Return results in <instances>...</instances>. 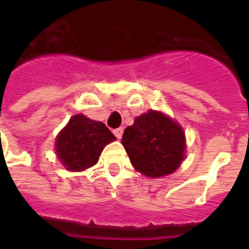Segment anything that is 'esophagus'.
Instances as JSON below:
<instances>
[{
  "instance_id": "esophagus-1",
  "label": "esophagus",
  "mask_w": 249,
  "mask_h": 249,
  "mask_svg": "<svg viewBox=\"0 0 249 249\" xmlns=\"http://www.w3.org/2000/svg\"><path fill=\"white\" fill-rule=\"evenodd\" d=\"M123 133H124V129H123V128H117V129H115V130H113V134L116 136L117 140H120L121 137H123Z\"/></svg>"
}]
</instances>
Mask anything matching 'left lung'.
<instances>
[{"label":"left lung","instance_id":"8db88e82","mask_svg":"<svg viewBox=\"0 0 249 249\" xmlns=\"http://www.w3.org/2000/svg\"><path fill=\"white\" fill-rule=\"evenodd\" d=\"M121 143L137 172L147 177L172 174L185 159V132L163 112L150 109L124 130Z\"/></svg>","mask_w":249,"mask_h":249}]
</instances>
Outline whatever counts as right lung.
I'll list each match as a JSON object with an SVG mask.
<instances>
[{"label":"right lung","mask_w":249,"mask_h":249,"mask_svg":"<svg viewBox=\"0 0 249 249\" xmlns=\"http://www.w3.org/2000/svg\"><path fill=\"white\" fill-rule=\"evenodd\" d=\"M115 140L103 123L75 115L56 137V156L66 169L80 172L95 165L106 144Z\"/></svg>","instance_id":"right-lung-1"}]
</instances>
